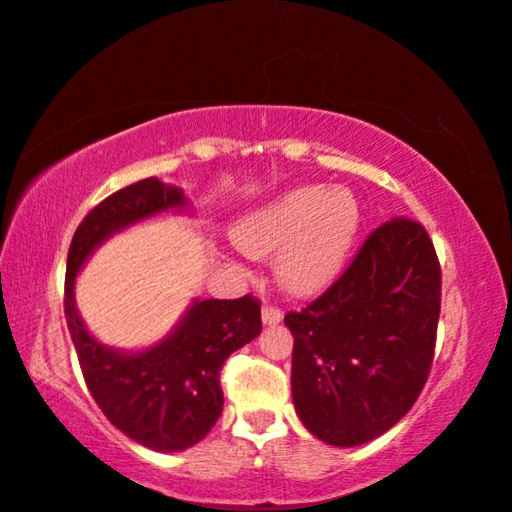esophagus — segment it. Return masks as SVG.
<instances>
[{
    "instance_id": "obj_1",
    "label": "esophagus",
    "mask_w": 512,
    "mask_h": 512,
    "mask_svg": "<svg viewBox=\"0 0 512 512\" xmlns=\"http://www.w3.org/2000/svg\"><path fill=\"white\" fill-rule=\"evenodd\" d=\"M282 318H284V314H282V309H280V307H275V305H264V309H262V320H264V325H277V323H280Z\"/></svg>"
}]
</instances>
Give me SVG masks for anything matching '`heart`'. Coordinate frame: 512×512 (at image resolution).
Segmentation results:
<instances>
[{
	"instance_id": "obj_1",
	"label": "heart",
	"mask_w": 512,
	"mask_h": 512,
	"mask_svg": "<svg viewBox=\"0 0 512 512\" xmlns=\"http://www.w3.org/2000/svg\"><path fill=\"white\" fill-rule=\"evenodd\" d=\"M361 223L348 189L323 185L293 189L246 216L235 228L237 246L250 257L277 255L275 275L296 296H314L343 271Z\"/></svg>"
}]
</instances>
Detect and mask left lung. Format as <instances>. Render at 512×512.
<instances>
[{"label": "left lung", "mask_w": 512, "mask_h": 512, "mask_svg": "<svg viewBox=\"0 0 512 512\" xmlns=\"http://www.w3.org/2000/svg\"><path fill=\"white\" fill-rule=\"evenodd\" d=\"M440 316V262L424 225L395 216L332 287L284 323L291 391L323 443L354 447L400 422L427 384Z\"/></svg>", "instance_id": "1"}]
</instances>
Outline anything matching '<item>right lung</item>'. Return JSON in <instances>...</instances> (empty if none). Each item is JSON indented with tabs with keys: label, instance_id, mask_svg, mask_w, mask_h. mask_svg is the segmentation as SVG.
I'll list each match as a JSON object with an SVG mask.
<instances>
[{
	"label": "right lung",
	"instance_id": "obj_1",
	"mask_svg": "<svg viewBox=\"0 0 512 512\" xmlns=\"http://www.w3.org/2000/svg\"><path fill=\"white\" fill-rule=\"evenodd\" d=\"M185 205L183 189L144 178L94 207L67 253L65 318L88 391L119 431L153 452H180L210 433L223 411V363L262 332V305L250 293L237 300H196L167 339L131 354L92 339L74 305V277L110 235Z\"/></svg>",
	"mask_w": 512,
	"mask_h": 512
}]
</instances>
